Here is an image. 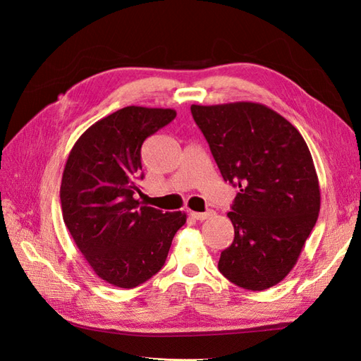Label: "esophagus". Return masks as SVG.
<instances>
[{"label":"esophagus","mask_w":361,"mask_h":361,"mask_svg":"<svg viewBox=\"0 0 361 361\" xmlns=\"http://www.w3.org/2000/svg\"><path fill=\"white\" fill-rule=\"evenodd\" d=\"M190 215L194 218V220H197V221H203V220H207V218L209 216H212L214 215V212L212 211H207V212H190Z\"/></svg>","instance_id":"obj_1"}]
</instances>
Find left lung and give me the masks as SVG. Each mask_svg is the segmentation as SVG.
Returning <instances> with one entry per match:
<instances>
[{
  "mask_svg": "<svg viewBox=\"0 0 361 361\" xmlns=\"http://www.w3.org/2000/svg\"><path fill=\"white\" fill-rule=\"evenodd\" d=\"M221 176L239 188L227 216L235 228L218 269L236 286L265 290L297 264L316 224L321 192L298 129L255 102L191 105Z\"/></svg>",
  "mask_w": 361,
  "mask_h": 361,
  "instance_id": "left-lung-1",
  "label": "left lung"
}]
</instances>
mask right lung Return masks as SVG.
I'll list each match as a JSON object with an SVG mask.
<instances>
[{
  "instance_id": "1",
  "label": "right lung",
  "mask_w": 361,
  "mask_h": 361,
  "mask_svg": "<svg viewBox=\"0 0 361 361\" xmlns=\"http://www.w3.org/2000/svg\"><path fill=\"white\" fill-rule=\"evenodd\" d=\"M176 117L170 108L125 106L92 125L72 147L63 171V220L93 271L130 289L166 264L183 212L141 206V146Z\"/></svg>"
}]
</instances>
